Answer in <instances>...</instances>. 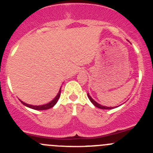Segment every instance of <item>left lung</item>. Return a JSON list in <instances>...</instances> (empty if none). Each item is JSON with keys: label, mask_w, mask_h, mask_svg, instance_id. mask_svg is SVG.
<instances>
[{"label": "left lung", "mask_w": 153, "mask_h": 153, "mask_svg": "<svg viewBox=\"0 0 153 153\" xmlns=\"http://www.w3.org/2000/svg\"><path fill=\"white\" fill-rule=\"evenodd\" d=\"M87 96H88L89 99L90 100V102H92V103L93 104V105L96 107H97V108H100V109H105V110H109V109H113L114 108V107H107V106H103V105H101L100 104L97 103V102H96V101L94 100L93 99H92L91 96H90V94H89L88 93H87Z\"/></svg>", "instance_id": "8db88e82"}]
</instances>
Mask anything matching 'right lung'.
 Listing matches in <instances>:
<instances>
[{
  "label": "right lung",
  "instance_id": "right-lung-1",
  "mask_svg": "<svg viewBox=\"0 0 153 153\" xmlns=\"http://www.w3.org/2000/svg\"><path fill=\"white\" fill-rule=\"evenodd\" d=\"M60 93H61V87L60 88V90H59L58 93H57V96L54 97V99L53 100H51V102H48V103L45 104V105H29V104H27L25 102H22V100H20V102L23 104L24 105H25L26 107L30 108H32V109L34 110H38V111H42V110H47V109H49V108H51L52 107H54V105H56V103L58 101L59 98L60 96Z\"/></svg>",
  "mask_w": 153,
  "mask_h": 153
}]
</instances>
